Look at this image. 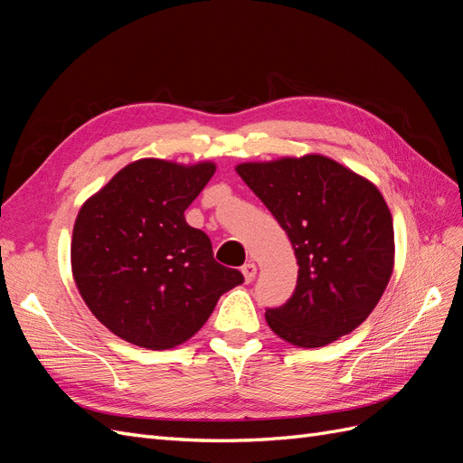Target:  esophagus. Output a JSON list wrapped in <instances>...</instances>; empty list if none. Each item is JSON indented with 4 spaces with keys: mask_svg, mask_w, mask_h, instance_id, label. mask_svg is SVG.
Returning a JSON list of instances; mask_svg holds the SVG:
<instances>
[{
    "mask_svg": "<svg viewBox=\"0 0 463 463\" xmlns=\"http://www.w3.org/2000/svg\"><path fill=\"white\" fill-rule=\"evenodd\" d=\"M241 272H243V278H245L247 284L253 282L255 276H257V264L255 262H245L241 266Z\"/></svg>",
    "mask_w": 463,
    "mask_h": 463,
    "instance_id": "esophagus-1",
    "label": "esophagus"
}]
</instances>
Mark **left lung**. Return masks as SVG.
<instances>
[{"label":"left lung","instance_id":"obj_1","mask_svg":"<svg viewBox=\"0 0 463 463\" xmlns=\"http://www.w3.org/2000/svg\"><path fill=\"white\" fill-rule=\"evenodd\" d=\"M235 172L284 228L299 264L293 296L264 315L272 332L305 349L354 332L394 270V226L383 193L322 154L243 162Z\"/></svg>","mask_w":463,"mask_h":463}]
</instances>
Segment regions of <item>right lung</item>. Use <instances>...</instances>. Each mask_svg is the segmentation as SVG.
Listing matches in <instances>:
<instances>
[{
	"label": "right lung",
	"instance_id": "obj_1",
	"mask_svg": "<svg viewBox=\"0 0 463 463\" xmlns=\"http://www.w3.org/2000/svg\"><path fill=\"white\" fill-rule=\"evenodd\" d=\"M214 162L141 158L80 206L71 270L90 313L121 340L172 349L197 334L243 274L214 260L208 235L185 222Z\"/></svg>",
	"mask_w": 463,
	"mask_h": 463
}]
</instances>
